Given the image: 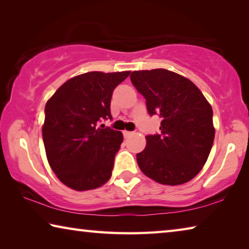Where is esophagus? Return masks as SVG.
<instances>
[{"label": "esophagus", "mask_w": 249, "mask_h": 249, "mask_svg": "<svg viewBox=\"0 0 249 249\" xmlns=\"http://www.w3.org/2000/svg\"><path fill=\"white\" fill-rule=\"evenodd\" d=\"M133 134V132H129V130H123V135H124V137H128V136H130V135Z\"/></svg>", "instance_id": "esophagus-1"}]
</instances>
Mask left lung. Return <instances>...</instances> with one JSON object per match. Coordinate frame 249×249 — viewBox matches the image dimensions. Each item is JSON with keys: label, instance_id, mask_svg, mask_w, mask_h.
<instances>
[{"label": "left lung", "instance_id": "left-lung-1", "mask_svg": "<svg viewBox=\"0 0 249 249\" xmlns=\"http://www.w3.org/2000/svg\"><path fill=\"white\" fill-rule=\"evenodd\" d=\"M130 81L144 96L149 115L161 117L160 133L146 136L136 155L141 170L156 182L178 185L199 174L215 129L210 103L195 83L172 71H134Z\"/></svg>", "mask_w": 249, "mask_h": 249}]
</instances>
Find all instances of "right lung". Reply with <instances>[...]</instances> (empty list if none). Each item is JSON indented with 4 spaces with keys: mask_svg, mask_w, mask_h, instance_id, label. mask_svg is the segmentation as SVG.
Listing matches in <instances>:
<instances>
[{
    "mask_svg": "<svg viewBox=\"0 0 249 249\" xmlns=\"http://www.w3.org/2000/svg\"><path fill=\"white\" fill-rule=\"evenodd\" d=\"M129 73L92 71L77 75L62 84L46 103V156L53 171L67 187L91 190L111 178L123 134L111 127L100 128L98 124L112 119L113 91Z\"/></svg>",
    "mask_w": 249,
    "mask_h": 249,
    "instance_id": "add662e5",
    "label": "right lung"
}]
</instances>
